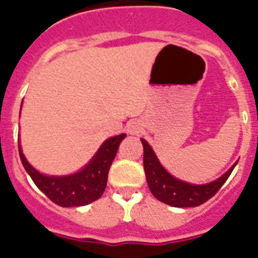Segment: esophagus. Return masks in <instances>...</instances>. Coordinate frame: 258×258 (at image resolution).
<instances>
[{"label": "esophagus", "mask_w": 258, "mask_h": 258, "mask_svg": "<svg viewBox=\"0 0 258 258\" xmlns=\"http://www.w3.org/2000/svg\"><path fill=\"white\" fill-rule=\"evenodd\" d=\"M129 132H131V134H136V133H138L137 127H134V126L129 127Z\"/></svg>", "instance_id": "34e87169"}]
</instances>
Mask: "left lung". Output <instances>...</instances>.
<instances>
[{
    "mask_svg": "<svg viewBox=\"0 0 258 258\" xmlns=\"http://www.w3.org/2000/svg\"><path fill=\"white\" fill-rule=\"evenodd\" d=\"M141 141L144 145L145 173H146L147 184L151 193L159 201L169 206H175V208H192V206H200L205 204L222 188L226 180L230 177L232 169L236 166L235 163L223 176L210 184L193 185V184L180 181L169 175L166 169L163 168L154 154L153 149L149 146L146 141Z\"/></svg>",
    "mask_w": 258,
    "mask_h": 258,
    "instance_id": "left-lung-1",
    "label": "left lung"
}]
</instances>
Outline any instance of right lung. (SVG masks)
<instances>
[{"mask_svg":"<svg viewBox=\"0 0 258 258\" xmlns=\"http://www.w3.org/2000/svg\"><path fill=\"white\" fill-rule=\"evenodd\" d=\"M125 137L126 134H120L105 141L91 162L82 171L70 176L56 177V176L41 175L24 158L18 144L19 156L31 179L34 180L37 188L50 201L62 208L85 206L102 197L107 186L109 167L117 154L121 141Z\"/></svg>","mask_w":258,"mask_h":258,"instance_id":"add662e5","label":"right lung"}]
</instances>
